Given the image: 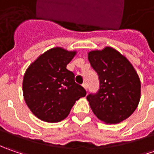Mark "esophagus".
Wrapping results in <instances>:
<instances>
[{
    "mask_svg": "<svg viewBox=\"0 0 154 154\" xmlns=\"http://www.w3.org/2000/svg\"><path fill=\"white\" fill-rule=\"evenodd\" d=\"M82 86H83V87L86 89V91H87V89H88V86H87V84H86V83H84V84L82 85Z\"/></svg>",
    "mask_w": 154,
    "mask_h": 154,
    "instance_id": "esophagus-1",
    "label": "esophagus"
}]
</instances>
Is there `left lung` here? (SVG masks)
<instances>
[{
    "label": "left lung",
    "mask_w": 154,
    "mask_h": 154,
    "mask_svg": "<svg viewBox=\"0 0 154 154\" xmlns=\"http://www.w3.org/2000/svg\"><path fill=\"white\" fill-rule=\"evenodd\" d=\"M88 60L99 80L98 92L86 97L93 113L109 124L127 119L140 98V81L133 66L110 47L89 52Z\"/></svg>",
    "instance_id": "left-lung-1"
}]
</instances>
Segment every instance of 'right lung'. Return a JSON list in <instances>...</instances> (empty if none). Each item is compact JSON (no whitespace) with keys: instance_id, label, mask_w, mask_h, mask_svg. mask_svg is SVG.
I'll list each match as a JSON object with an SVG mask.
<instances>
[{"instance_id":"1","label":"right lung","mask_w":154,"mask_h":154,"mask_svg":"<svg viewBox=\"0 0 154 154\" xmlns=\"http://www.w3.org/2000/svg\"><path fill=\"white\" fill-rule=\"evenodd\" d=\"M76 52L62 48L46 51L30 65L23 79V94L27 106L38 118L58 122L69 114L75 101L86 90L74 81L67 65Z\"/></svg>"}]
</instances>
